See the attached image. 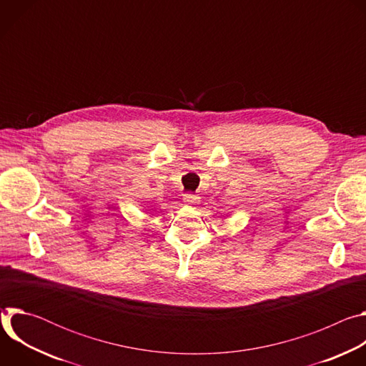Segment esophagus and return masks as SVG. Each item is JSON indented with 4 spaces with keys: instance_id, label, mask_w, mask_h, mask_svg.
<instances>
[{
    "instance_id": "34e87169",
    "label": "esophagus",
    "mask_w": 366,
    "mask_h": 366,
    "mask_svg": "<svg viewBox=\"0 0 366 366\" xmlns=\"http://www.w3.org/2000/svg\"><path fill=\"white\" fill-rule=\"evenodd\" d=\"M182 199H184V202L188 204V205H194V204H198V202H199V197L195 195V194H185Z\"/></svg>"
}]
</instances>
